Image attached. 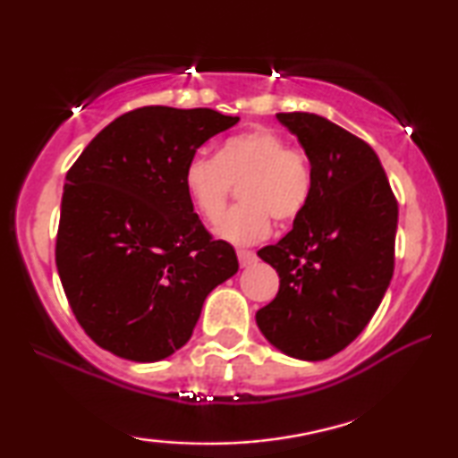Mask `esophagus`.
<instances>
[{
  "mask_svg": "<svg viewBox=\"0 0 458 458\" xmlns=\"http://www.w3.org/2000/svg\"><path fill=\"white\" fill-rule=\"evenodd\" d=\"M237 259H240L242 267H248L256 260V254L252 252V250H237Z\"/></svg>",
  "mask_w": 458,
  "mask_h": 458,
  "instance_id": "34e87169",
  "label": "esophagus"
}]
</instances>
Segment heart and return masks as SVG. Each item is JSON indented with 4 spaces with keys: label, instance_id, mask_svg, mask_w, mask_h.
Here are the masks:
<instances>
[{
    "label": "heart",
    "instance_id": "1",
    "mask_svg": "<svg viewBox=\"0 0 458 458\" xmlns=\"http://www.w3.org/2000/svg\"><path fill=\"white\" fill-rule=\"evenodd\" d=\"M242 183V204L220 212L233 191ZM187 198L206 221L222 218L215 233L231 243H256L271 231V216L290 223L309 206L315 187L312 165L302 149L287 148L284 135L268 127H252L221 141L215 158L193 156L185 165Z\"/></svg>",
    "mask_w": 458,
    "mask_h": 458
}]
</instances>
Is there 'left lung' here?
Listing matches in <instances>:
<instances>
[{"mask_svg":"<svg viewBox=\"0 0 458 458\" xmlns=\"http://www.w3.org/2000/svg\"><path fill=\"white\" fill-rule=\"evenodd\" d=\"M277 121L304 148L315 187L290 233L259 250L279 292L256 323L284 354L325 360L356 340L390 285L398 202L369 143L309 112Z\"/></svg>","mask_w":458,"mask_h":458,"instance_id":"left-lung-1","label":"left lung"}]
</instances>
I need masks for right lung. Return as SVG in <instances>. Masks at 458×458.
Segmentation results:
<instances>
[{
  "mask_svg": "<svg viewBox=\"0 0 458 458\" xmlns=\"http://www.w3.org/2000/svg\"><path fill=\"white\" fill-rule=\"evenodd\" d=\"M210 108L146 106L118 116L66 173L55 267L99 348L156 362L185 346L208 293L237 273L183 187L196 149L237 124Z\"/></svg>",
  "mask_w": 458,
  "mask_h": 458,
  "instance_id": "1",
  "label": "right lung"
}]
</instances>
